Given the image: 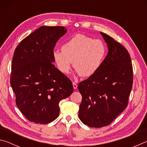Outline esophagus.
Segmentation results:
<instances>
[{"mask_svg": "<svg viewBox=\"0 0 147 147\" xmlns=\"http://www.w3.org/2000/svg\"><path fill=\"white\" fill-rule=\"evenodd\" d=\"M73 88H74V89H77V87H78V86H77V84H76V83L73 82Z\"/></svg>", "mask_w": 147, "mask_h": 147, "instance_id": "1", "label": "esophagus"}]
</instances>
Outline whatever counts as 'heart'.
Wrapping results in <instances>:
<instances>
[{
	"label": "heart",
	"instance_id": "heart-1",
	"mask_svg": "<svg viewBox=\"0 0 147 147\" xmlns=\"http://www.w3.org/2000/svg\"><path fill=\"white\" fill-rule=\"evenodd\" d=\"M107 53L106 45L84 34H77L65 42L61 51H54L53 59L59 71L67 74L73 67L82 77H89L97 72Z\"/></svg>",
	"mask_w": 147,
	"mask_h": 147
}]
</instances>
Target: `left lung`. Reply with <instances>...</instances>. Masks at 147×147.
I'll return each mask as SVG.
<instances>
[{"instance_id": "obj_1", "label": "left lung", "mask_w": 147, "mask_h": 147, "mask_svg": "<svg viewBox=\"0 0 147 147\" xmlns=\"http://www.w3.org/2000/svg\"><path fill=\"white\" fill-rule=\"evenodd\" d=\"M100 34L108 45V55L99 70L78 86L82 96L78 117L94 128L109 125L127 107L134 79L127 50L108 35Z\"/></svg>"}]
</instances>
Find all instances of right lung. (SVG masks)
<instances>
[{
	"mask_svg": "<svg viewBox=\"0 0 147 147\" xmlns=\"http://www.w3.org/2000/svg\"><path fill=\"white\" fill-rule=\"evenodd\" d=\"M64 26H41L15 50L10 84L17 107L29 121L48 124L58 117L59 103L73 92L72 82L55 67L53 53Z\"/></svg>",
	"mask_w": 147,
	"mask_h": 147,
	"instance_id": "add662e5",
	"label": "right lung"
}]
</instances>
